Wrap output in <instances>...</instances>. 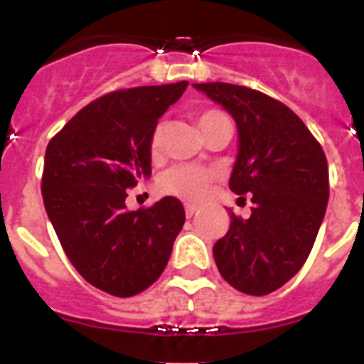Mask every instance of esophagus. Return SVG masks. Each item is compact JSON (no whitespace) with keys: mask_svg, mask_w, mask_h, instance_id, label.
Returning a JSON list of instances; mask_svg holds the SVG:
<instances>
[{"mask_svg":"<svg viewBox=\"0 0 364 364\" xmlns=\"http://www.w3.org/2000/svg\"><path fill=\"white\" fill-rule=\"evenodd\" d=\"M198 210H200L198 205H195V204H186V215H188V217H193V215L197 213Z\"/></svg>","mask_w":364,"mask_h":364,"instance_id":"1","label":"esophagus"}]
</instances>
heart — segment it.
Instances as JSON below:
<instances>
[{"mask_svg": "<svg viewBox=\"0 0 364 364\" xmlns=\"http://www.w3.org/2000/svg\"><path fill=\"white\" fill-rule=\"evenodd\" d=\"M224 117L222 112L218 111H202L197 117L198 127L204 133L211 124H213L217 118ZM160 144H162V127H156L153 131V136H151V151L156 153L160 149ZM215 180V171L213 169H208V167L200 166H175L171 169H167L159 180V188L162 189L167 195H173V197L184 198V200L198 202L205 197V193L210 189L211 182Z\"/></svg>", "mask_w": 364, "mask_h": 364, "instance_id": "1", "label": "heart"}]
</instances>
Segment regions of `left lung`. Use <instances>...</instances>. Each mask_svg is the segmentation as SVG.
<instances>
[{
  "instance_id": "left-lung-1",
  "label": "left lung",
  "mask_w": 364,
  "mask_h": 364,
  "mask_svg": "<svg viewBox=\"0 0 364 364\" xmlns=\"http://www.w3.org/2000/svg\"><path fill=\"white\" fill-rule=\"evenodd\" d=\"M193 87L235 120L239 151L230 189L253 195L252 217L231 213L230 231L215 242L217 268L242 294H272L306 262L323 224L324 151L291 109L264 92L222 82Z\"/></svg>"
}]
</instances>
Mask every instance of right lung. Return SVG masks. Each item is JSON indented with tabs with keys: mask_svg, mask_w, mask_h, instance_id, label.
Here are the masks:
<instances>
[{
	"mask_svg": "<svg viewBox=\"0 0 364 364\" xmlns=\"http://www.w3.org/2000/svg\"><path fill=\"white\" fill-rule=\"evenodd\" d=\"M188 82L133 87L76 112L45 151L41 195L78 273L98 290L133 297L162 275L184 226V205L164 197L125 208V189L151 176V136Z\"/></svg>",
	"mask_w": 364,
	"mask_h": 364,
	"instance_id": "obj_1",
	"label": "right lung"
}]
</instances>
